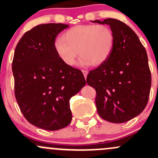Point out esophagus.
Here are the masks:
<instances>
[{
	"label": "esophagus",
	"mask_w": 158,
	"mask_h": 158,
	"mask_svg": "<svg viewBox=\"0 0 158 158\" xmlns=\"http://www.w3.org/2000/svg\"><path fill=\"white\" fill-rule=\"evenodd\" d=\"M82 73H83L84 77H85V79H86L87 75H88V71H87V70H84V69H82Z\"/></svg>",
	"instance_id": "obj_1"
}]
</instances>
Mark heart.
<instances>
[{
	"instance_id": "obj_1",
	"label": "heart",
	"mask_w": 158,
	"mask_h": 158,
	"mask_svg": "<svg viewBox=\"0 0 158 158\" xmlns=\"http://www.w3.org/2000/svg\"><path fill=\"white\" fill-rule=\"evenodd\" d=\"M114 34L106 24H82L70 28L54 43L56 52L66 65L73 66L78 55L83 66H99L112 52Z\"/></svg>"
}]
</instances>
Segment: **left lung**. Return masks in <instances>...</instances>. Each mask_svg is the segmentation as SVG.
Listing matches in <instances>:
<instances>
[{"label": "left lung", "mask_w": 158, "mask_h": 158, "mask_svg": "<svg viewBox=\"0 0 158 158\" xmlns=\"http://www.w3.org/2000/svg\"><path fill=\"white\" fill-rule=\"evenodd\" d=\"M114 34L112 52L105 63L89 71L86 82L96 92L95 105L102 118L113 123L128 122L145 109L151 74L145 48L124 22L106 19Z\"/></svg>", "instance_id": "obj_1"}]
</instances>
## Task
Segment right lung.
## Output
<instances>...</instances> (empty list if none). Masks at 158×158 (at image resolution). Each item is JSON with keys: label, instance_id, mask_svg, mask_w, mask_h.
<instances>
[{"label": "right lung", "instance_id": "1", "mask_svg": "<svg viewBox=\"0 0 158 158\" xmlns=\"http://www.w3.org/2000/svg\"><path fill=\"white\" fill-rule=\"evenodd\" d=\"M69 25H37L23 34L14 51V94L25 118L56 131L72 121L69 100L85 85L81 70L66 65L56 52L57 35Z\"/></svg>", "mask_w": 158, "mask_h": 158}]
</instances>
